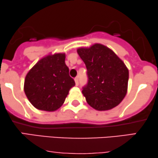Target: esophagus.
Here are the masks:
<instances>
[{
  "label": "esophagus",
  "instance_id": "esophagus-1",
  "mask_svg": "<svg viewBox=\"0 0 158 158\" xmlns=\"http://www.w3.org/2000/svg\"><path fill=\"white\" fill-rule=\"evenodd\" d=\"M75 85L77 86L79 85V81H78V77H75Z\"/></svg>",
  "mask_w": 158,
  "mask_h": 158
}]
</instances>
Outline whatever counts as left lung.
<instances>
[{
  "label": "left lung",
  "instance_id": "8db88e82",
  "mask_svg": "<svg viewBox=\"0 0 158 158\" xmlns=\"http://www.w3.org/2000/svg\"><path fill=\"white\" fill-rule=\"evenodd\" d=\"M77 52L87 68L89 81L82 93L87 103L99 111L118 106L128 91V69L110 48L95 44Z\"/></svg>",
  "mask_w": 158,
  "mask_h": 158
}]
</instances>
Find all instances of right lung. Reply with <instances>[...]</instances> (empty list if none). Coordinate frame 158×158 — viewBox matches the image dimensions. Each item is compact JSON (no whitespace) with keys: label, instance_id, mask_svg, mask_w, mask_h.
Wrapping results in <instances>:
<instances>
[{"label":"right lung","instance_id":"add662e5","mask_svg":"<svg viewBox=\"0 0 158 158\" xmlns=\"http://www.w3.org/2000/svg\"><path fill=\"white\" fill-rule=\"evenodd\" d=\"M64 53L50 54L40 59L27 74L24 91L36 109L54 112L64 104L75 85L65 64Z\"/></svg>","mask_w":158,"mask_h":158}]
</instances>
